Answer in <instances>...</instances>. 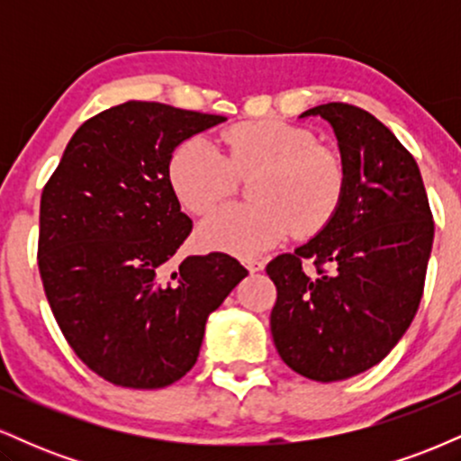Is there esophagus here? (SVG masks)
Returning a JSON list of instances; mask_svg holds the SVG:
<instances>
[{
    "instance_id": "obj_1",
    "label": "esophagus",
    "mask_w": 461,
    "mask_h": 461,
    "mask_svg": "<svg viewBox=\"0 0 461 461\" xmlns=\"http://www.w3.org/2000/svg\"><path fill=\"white\" fill-rule=\"evenodd\" d=\"M245 267H247L249 273H258V271H262V268H264V262H260V260H245Z\"/></svg>"
}]
</instances>
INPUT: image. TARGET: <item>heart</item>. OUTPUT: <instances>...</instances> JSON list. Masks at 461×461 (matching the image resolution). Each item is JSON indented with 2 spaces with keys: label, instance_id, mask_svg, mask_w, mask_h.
<instances>
[{
  "label": "heart",
  "instance_id": "heart-1",
  "mask_svg": "<svg viewBox=\"0 0 461 461\" xmlns=\"http://www.w3.org/2000/svg\"><path fill=\"white\" fill-rule=\"evenodd\" d=\"M221 153L205 136H190L173 149L167 176L190 214L212 212L251 179L253 203L227 205L199 227L205 249L249 258L288 234L312 236L331 221L347 186L345 162L301 125L277 119L242 121L221 136Z\"/></svg>",
  "mask_w": 461,
  "mask_h": 461
}]
</instances>
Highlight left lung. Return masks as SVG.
<instances>
[{"label": "left lung", "instance_id": "left-lung-1", "mask_svg": "<svg viewBox=\"0 0 461 461\" xmlns=\"http://www.w3.org/2000/svg\"><path fill=\"white\" fill-rule=\"evenodd\" d=\"M316 114L336 131L345 194L330 223L267 273L279 357L327 384L373 368L403 338L425 288L433 216L414 156L382 121L342 102L301 119Z\"/></svg>", "mask_w": 461, "mask_h": 461}]
</instances>
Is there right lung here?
<instances>
[{"instance_id": "add662e5", "label": "right lung", "mask_w": 461, "mask_h": 461, "mask_svg": "<svg viewBox=\"0 0 461 461\" xmlns=\"http://www.w3.org/2000/svg\"><path fill=\"white\" fill-rule=\"evenodd\" d=\"M225 116L158 102L95 114L41 194L39 271L76 356L105 382L156 390L194 366L205 321L247 268L227 253L173 256L193 231L168 184L182 140Z\"/></svg>"}]
</instances>
